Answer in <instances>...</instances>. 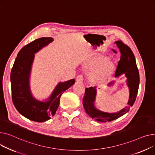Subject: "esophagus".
Wrapping results in <instances>:
<instances>
[{"mask_svg": "<svg viewBox=\"0 0 155 155\" xmlns=\"http://www.w3.org/2000/svg\"><path fill=\"white\" fill-rule=\"evenodd\" d=\"M84 80V76L83 74H79L76 77V81L78 82H83Z\"/></svg>", "mask_w": 155, "mask_h": 155, "instance_id": "esophagus-1", "label": "esophagus"}]
</instances>
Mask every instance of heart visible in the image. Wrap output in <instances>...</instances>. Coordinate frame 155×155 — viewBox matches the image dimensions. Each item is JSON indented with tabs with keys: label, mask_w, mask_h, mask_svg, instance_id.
Listing matches in <instances>:
<instances>
[{
	"label": "heart",
	"mask_w": 155,
	"mask_h": 155,
	"mask_svg": "<svg viewBox=\"0 0 155 155\" xmlns=\"http://www.w3.org/2000/svg\"><path fill=\"white\" fill-rule=\"evenodd\" d=\"M90 67L94 66V63L90 64L89 65ZM112 65L110 62H106L105 64L100 67L98 69L96 70L91 76L92 80L94 82H99L105 79L111 72Z\"/></svg>",
	"instance_id": "heart-1"
}]
</instances>
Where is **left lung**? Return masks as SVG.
I'll use <instances>...</instances> for the list:
<instances>
[{
  "instance_id": "1",
  "label": "left lung",
  "mask_w": 155,
  "mask_h": 155,
  "mask_svg": "<svg viewBox=\"0 0 155 155\" xmlns=\"http://www.w3.org/2000/svg\"><path fill=\"white\" fill-rule=\"evenodd\" d=\"M115 43L121 53V60L117 66L115 76L116 77L124 73L126 76L128 78L127 84L130 88V93L128 103V106L120 112L116 113H107L97 110L93 104L96 94L95 87L86 88L83 100V106L86 113L96 121L103 123L113 121L128 112L130 107L133 106L136 101L139 88L140 74L133 51L128 45L125 44L121 41H117ZM113 51L116 52L115 51L113 50ZM110 84H111L112 83Z\"/></svg>"
}]
</instances>
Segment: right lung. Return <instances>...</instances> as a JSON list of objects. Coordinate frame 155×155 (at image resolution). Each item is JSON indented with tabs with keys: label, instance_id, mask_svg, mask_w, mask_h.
<instances>
[{
	"label": "right lung",
	"instance_id": "add662e5",
	"mask_svg": "<svg viewBox=\"0 0 155 155\" xmlns=\"http://www.w3.org/2000/svg\"><path fill=\"white\" fill-rule=\"evenodd\" d=\"M52 41V38H41L25 45L17 54L11 72L12 99L14 106L22 116L36 122H44L51 119L56 114L64 91L75 83L74 79L60 83L45 103L32 97L29 78L34 53Z\"/></svg>",
	"mask_w": 155,
	"mask_h": 155
}]
</instances>
